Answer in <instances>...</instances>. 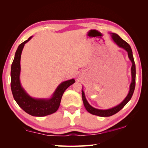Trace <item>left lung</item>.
<instances>
[{
    "instance_id": "left-lung-1",
    "label": "left lung",
    "mask_w": 148,
    "mask_h": 148,
    "mask_svg": "<svg viewBox=\"0 0 148 148\" xmlns=\"http://www.w3.org/2000/svg\"><path fill=\"white\" fill-rule=\"evenodd\" d=\"M111 37L112 39L114 40V42L119 47L121 48H123L125 50H126L128 53V58L132 62V67H131V74H132V83L130 86V90L128 92L127 96L126 97L123 102L119 103V105L116 106L114 108L109 109L102 110V109H98L96 108H94L92 106L89 104V103L86 99L85 95H84V93L83 90H82V99L83 104L84 106V108H86V111L89 112L92 114L101 116V117H108V116H111L112 115L115 114L116 113L119 112L121 109L124 108V106L127 104V103L129 102V100L131 99L133 95V93L135 90V86H136V64H135L134 56L132 54V50L131 49L130 46L128 44L123 40L120 37H119L118 34L114 33H111Z\"/></svg>"
}]
</instances>
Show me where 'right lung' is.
I'll return each instance as SVG.
<instances>
[{
	"instance_id": "1",
	"label": "right lung",
	"mask_w": 148,
	"mask_h": 148,
	"mask_svg": "<svg viewBox=\"0 0 148 148\" xmlns=\"http://www.w3.org/2000/svg\"><path fill=\"white\" fill-rule=\"evenodd\" d=\"M32 37H30L28 40L20 44L15 53L11 69V88L14 99L24 111L30 115L41 117L51 114L57 111L63 94L69 86L75 83V80L72 79L60 84L50 99H34L29 95L20 83V59L25 45Z\"/></svg>"
}]
</instances>
